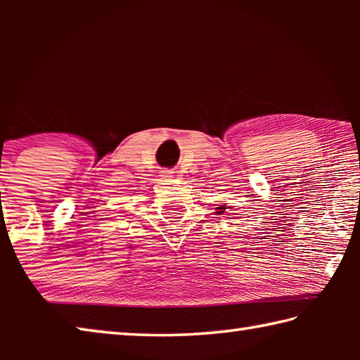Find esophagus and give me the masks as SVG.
I'll use <instances>...</instances> for the list:
<instances>
[{
	"label": "esophagus",
	"mask_w": 360,
	"mask_h": 360,
	"mask_svg": "<svg viewBox=\"0 0 360 360\" xmlns=\"http://www.w3.org/2000/svg\"><path fill=\"white\" fill-rule=\"evenodd\" d=\"M169 176H172V173H169V172H165V173H163V178H169Z\"/></svg>",
	"instance_id": "34e87169"
}]
</instances>
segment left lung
<instances>
[{
    "instance_id": "8db88e82",
    "label": "left lung",
    "mask_w": 360,
    "mask_h": 360,
    "mask_svg": "<svg viewBox=\"0 0 360 360\" xmlns=\"http://www.w3.org/2000/svg\"><path fill=\"white\" fill-rule=\"evenodd\" d=\"M217 210H219V214H221V212H224L225 208H224V206H221V208H217Z\"/></svg>"
}]
</instances>
